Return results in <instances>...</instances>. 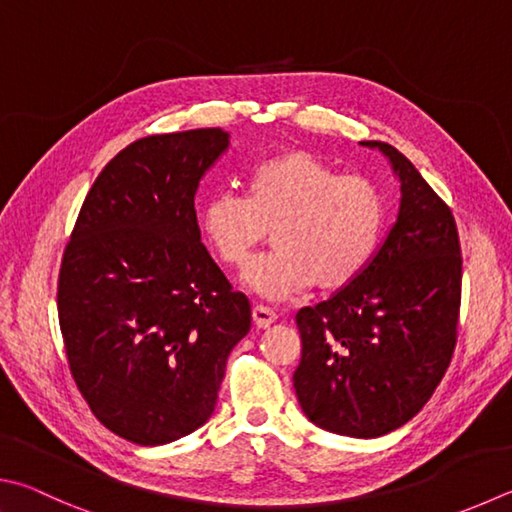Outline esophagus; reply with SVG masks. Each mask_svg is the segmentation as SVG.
I'll return each mask as SVG.
<instances>
[{
  "label": "esophagus",
  "mask_w": 512,
  "mask_h": 512,
  "mask_svg": "<svg viewBox=\"0 0 512 512\" xmlns=\"http://www.w3.org/2000/svg\"><path fill=\"white\" fill-rule=\"evenodd\" d=\"M253 318H255V324L257 327H271V324L277 320V311L273 309V306L268 304H255L253 309Z\"/></svg>",
  "instance_id": "1"
}]
</instances>
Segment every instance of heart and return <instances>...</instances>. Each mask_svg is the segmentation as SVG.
Masks as SVG:
<instances>
[{
  "mask_svg": "<svg viewBox=\"0 0 512 512\" xmlns=\"http://www.w3.org/2000/svg\"><path fill=\"white\" fill-rule=\"evenodd\" d=\"M385 226L387 199L374 181L338 174L309 152L257 163L246 174V197L217 192L199 212L203 239L230 268L246 266L271 228L277 246L248 264L244 280L273 300L313 284H351L374 259Z\"/></svg>",
  "mask_w": 512,
  "mask_h": 512,
  "instance_id": "b5f03b06",
  "label": "heart"
}]
</instances>
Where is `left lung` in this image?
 <instances>
[{
  "label": "left lung",
  "instance_id": "1",
  "mask_svg": "<svg viewBox=\"0 0 512 512\" xmlns=\"http://www.w3.org/2000/svg\"><path fill=\"white\" fill-rule=\"evenodd\" d=\"M401 179V210L376 257L295 322L293 387L322 430L374 439L405 425L450 367L461 309V244L452 210L416 167L380 141Z\"/></svg>",
  "mask_w": 512,
  "mask_h": 512
}]
</instances>
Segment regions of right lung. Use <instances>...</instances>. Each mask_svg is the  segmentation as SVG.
<instances>
[{"instance_id": "add662e5", "label": "right lung", "mask_w": 512, "mask_h": 512, "mask_svg": "<svg viewBox=\"0 0 512 512\" xmlns=\"http://www.w3.org/2000/svg\"><path fill=\"white\" fill-rule=\"evenodd\" d=\"M219 127L138 138L87 192L62 253L58 318L71 376L98 421L136 445L197 430L215 412L250 302L206 246L201 176Z\"/></svg>"}]
</instances>
